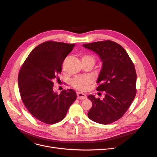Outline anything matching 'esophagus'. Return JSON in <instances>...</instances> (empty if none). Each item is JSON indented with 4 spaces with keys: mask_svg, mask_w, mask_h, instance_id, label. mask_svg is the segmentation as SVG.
<instances>
[{
    "mask_svg": "<svg viewBox=\"0 0 157 157\" xmlns=\"http://www.w3.org/2000/svg\"><path fill=\"white\" fill-rule=\"evenodd\" d=\"M77 98L79 100H83V99H85V98H86V94H85L83 93L77 92Z\"/></svg>",
    "mask_w": 157,
    "mask_h": 157,
    "instance_id": "34e87169",
    "label": "esophagus"
}]
</instances>
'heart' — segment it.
<instances>
[{
  "mask_svg": "<svg viewBox=\"0 0 157 157\" xmlns=\"http://www.w3.org/2000/svg\"><path fill=\"white\" fill-rule=\"evenodd\" d=\"M82 60H88L95 61L94 57L91 55H85L82 57ZM91 78L88 76H80L76 77L71 81V85L75 88L83 91L88 88V85L91 83Z\"/></svg>",
  "mask_w": 157,
  "mask_h": 157,
  "instance_id": "b5f03b06",
  "label": "heart"
}]
</instances>
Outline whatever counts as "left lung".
<instances>
[{
  "label": "left lung",
  "instance_id": "obj_1",
  "mask_svg": "<svg viewBox=\"0 0 157 157\" xmlns=\"http://www.w3.org/2000/svg\"><path fill=\"white\" fill-rule=\"evenodd\" d=\"M83 46L97 53L102 62L97 90L105 92L102 100L93 95L88 96L92 102L88 117L100 124H109L123 117L136 97L134 65L125 49L113 41H100Z\"/></svg>",
  "mask_w": 157,
  "mask_h": 157
}]
</instances>
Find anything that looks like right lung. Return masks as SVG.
<instances>
[{
  "label": "right lung",
  "mask_w": 157,
  "mask_h": 157,
  "mask_svg": "<svg viewBox=\"0 0 157 157\" xmlns=\"http://www.w3.org/2000/svg\"><path fill=\"white\" fill-rule=\"evenodd\" d=\"M74 46L54 41L40 44L30 52L20 71L21 100L33 117L47 124L62 121L76 99L73 89L58 94L53 82L61 73L63 62Z\"/></svg>",
  "instance_id": "add662e5"
}]
</instances>
